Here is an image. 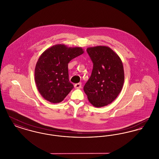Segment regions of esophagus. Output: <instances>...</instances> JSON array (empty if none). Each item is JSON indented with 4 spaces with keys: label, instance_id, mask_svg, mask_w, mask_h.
<instances>
[{
    "label": "esophagus",
    "instance_id": "1",
    "mask_svg": "<svg viewBox=\"0 0 159 159\" xmlns=\"http://www.w3.org/2000/svg\"><path fill=\"white\" fill-rule=\"evenodd\" d=\"M81 87H82V83H76L75 84V88L76 89H80V88H81Z\"/></svg>",
    "mask_w": 159,
    "mask_h": 159
}]
</instances>
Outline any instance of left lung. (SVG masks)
<instances>
[{
    "label": "left lung",
    "mask_w": 159,
    "mask_h": 159,
    "mask_svg": "<svg viewBox=\"0 0 159 159\" xmlns=\"http://www.w3.org/2000/svg\"><path fill=\"white\" fill-rule=\"evenodd\" d=\"M86 51L93 62V69L83 90L92 106H107L122 89L125 80L122 61L117 53L106 46L89 47Z\"/></svg>",
    "instance_id": "1"
}]
</instances>
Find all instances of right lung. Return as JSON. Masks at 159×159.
<instances>
[{"label": "right lung", "mask_w": 159, "mask_h": 159, "mask_svg": "<svg viewBox=\"0 0 159 159\" xmlns=\"http://www.w3.org/2000/svg\"><path fill=\"white\" fill-rule=\"evenodd\" d=\"M84 53L81 47L58 44L48 48L38 59L34 79L38 91L51 103L64 100L74 88L68 78V62Z\"/></svg>", "instance_id": "1"}]
</instances>
